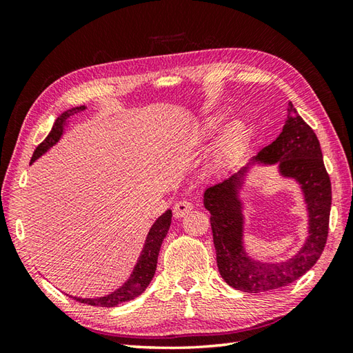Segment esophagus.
Segmentation results:
<instances>
[{
	"instance_id": "34e87169",
	"label": "esophagus",
	"mask_w": 353,
	"mask_h": 353,
	"mask_svg": "<svg viewBox=\"0 0 353 353\" xmlns=\"http://www.w3.org/2000/svg\"><path fill=\"white\" fill-rule=\"evenodd\" d=\"M192 203L188 200H179L177 203L174 205V208H172V212H174V216L176 219H181V216H183L185 214H188L191 209H192Z\"/></svg>"
}]
</instances>
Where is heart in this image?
I'll list each match as a JSON object with an SVG mask.
<instances>
[{
    "mask_svg": "<svg viewBox=\"0 0 353 353\" xmlns=\"http://www.w3.org/2000/svg\"><path fill=\"white\" fill-rule=\"evenodd\" d=\"M223 121L221 115H212L206 118L196 130H194L191 141L201 142L208 139L216 130ZM249 125L243 119H234L220 132L212 148V162L216 168L226 167L235 157L243 152L247 141H249Z\"/></svg>",
    "mask_w": 353,
    "mask_h": 353,
    "instance_id": "1",
    "label": "heart"
}]
</instances>
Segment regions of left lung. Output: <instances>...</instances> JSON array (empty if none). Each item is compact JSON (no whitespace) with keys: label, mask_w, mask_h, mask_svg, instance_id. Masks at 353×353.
Listing matches in <instances>:
<instances>
[{"label":"left lung","mask_w":353,"mask_h":353,"mask_svg":"<svg viewBox=\"0 0 353 353\" xmlns=\"http://www.w3.org/2000/svg\"><path fill=\"white\" fill-rule=\"evenodd\" d=\"M253 162L277 163L281 174L294 179L303 191L310 236L294 258L270 264L247 256L243 247V205L238 199L247 167L209 186L203 205L211 212L216 265L223 279L239 291L264 292L297 281L321 256L327 239L332 190L317 134L292 103H288V117L281 134L262 148Z\"/></svg>","instance_id":"left-lung-1"}]
</instances>
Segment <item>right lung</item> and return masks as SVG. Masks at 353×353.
<instances>
[{
  "label": "right lung",
  "instance_id": "add662e5",
  "mask_svg": "<svg viewBox=\"0 0 353 353\" xmlns=\"http://www.w3.org/2000/svg\"><path fill=\"white\" fill-rule=\"evenodd\" d=\"M85 109H86L85 106H80V108H72L70 110L63 112V114L56 119V123L52 124V129L48 133V137L36 147L30 163H33L37 157H41L45 152H47V150H50L59 139H61V137L63 134V125L66 123V119ZM171 216H172V214L168 209L167 212L162 214L159 219L156 220V223L153 224L152 229H150V232H148L144 249H142L141 256L137 262V267H134L133 273L130 274V279L127 281L121 288H118L115 292H112V294L100 297V299L72 297L74 301L86 303V305H92V306H108V308H110V306H117L123 302L132 301V299L138 297L141 292H144L145 288L148 287V283L152 282L153 276H154L156 264H157V254H159L163 238L168 234Z\"/></svg>",
  "mask_w": 353,
  "mask_h": 353
}]
</instances>
